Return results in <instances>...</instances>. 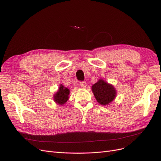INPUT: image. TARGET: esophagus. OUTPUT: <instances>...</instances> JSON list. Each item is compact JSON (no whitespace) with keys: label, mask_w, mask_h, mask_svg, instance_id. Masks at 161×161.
Wrapping results in <instances>:
<instances>
[{"label":"esophagus","mask_w":161,"mask_h":161,"mask_svg":"<svg viewBox=\"0 0 161 161\" xmlns=\"http://www.w3.org/2000/svg\"><path fill=\"white\" fill-rule=\"evenodd\" d=\"M80 85L82 88H85V87L86 86V82L85 81H82L80 82Z\"/></svg>","instance_id":"1"}]
</instances>
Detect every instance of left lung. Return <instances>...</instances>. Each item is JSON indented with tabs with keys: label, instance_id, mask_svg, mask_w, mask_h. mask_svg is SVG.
Instances as JSON below:
<instances>
[{
	"label": "left lung",
	"instance_id": "8db88e82",
	"mask_svg": "<svg viewBox=\"0 0 161 161\" xmlns=\"http://www.w3.org/2000/svg\"><path fill=\"white\" fill-rule=\"evenodd\" d=\"M91 89L97 101L102 105H108L116 97L117 91L114 86L103 79H99L92 85Z\"/></svg>",
	"mask_w": 161,
	"mask_h": 161
}]
</instances>
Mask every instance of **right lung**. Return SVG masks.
<instances>
[{
	"instance_id": "right-lung-1",
	"label": "right lung",
	"mask_w": 161,
	"mask_h": 161,
	"mask_svg": "<svg viewBox=\"0 0 161 161\" xmlns=\"http://www.w3.org/2000/svg\"><path fill=\"white\" fill-rule=\"evenodd\" d=\"M69 89H68L67 87L60 84L59 88H58V90L57 91L56 93L53 95V99L56 104L63 105L69 99Z\"/></svg>"
}]
</instances>
